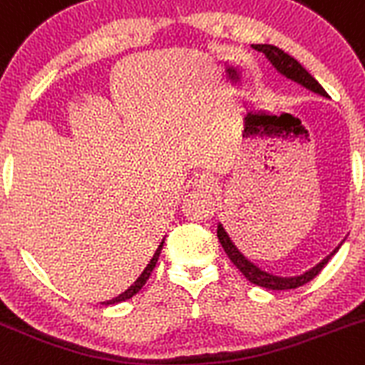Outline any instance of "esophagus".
<instances>
[{
    "label": "esophagus",
    "instance_id": "obj_1",
    "mask_svg": "<svg viewBox=\"0 0 365 365\" xmlns=\"http://www.w3.org/2000/svg\"><path fill=\"white\" fill-rule=\"evenodd\" d=\"M195 185L199 186V188L210 190V188H213V180L210 179V177H200V179L195 180Z\"/></svg>",
    "mask_w": 365,
    "mask_h": 365
}]
</instances>
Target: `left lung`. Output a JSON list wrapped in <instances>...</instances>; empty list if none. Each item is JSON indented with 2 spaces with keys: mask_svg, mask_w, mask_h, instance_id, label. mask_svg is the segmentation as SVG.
Listing matches in <instances>:
<instances>
[{
  "mask_svg": "<svg viewBox=\"0 0 365 365\" xmlns=\"http://www.w3.org/2000/svg\"><path fill=\"white\" fill-rule=\"evenodd\" d=\"M255 50L262 52L264 56L269 59V63H272V65L275 66V68L279 70L282 76H286L287 79H292V81L302 85L304 88L312 90V92L320 93V96L327 98L326 90L320 86V83L317 81L315 78H313L312 73L307 72V70L304 68V66L300 65V63L297 61L295 58H292L289 53H286L284 50H280L279 46L255 45ZM217 237H219V242L222 244L224 252H226V255L230 257V260L235 264L237 269H239V272L242 273V275L246 277L250 282L257 284V286H260V287H266V289H273V292H282V289H295V287L304 286L306 282L313 280L317 275H319L320 272H322V267L326 266L327 260L335 255L336 250H339V248H336L335 252L329 253V255H327L326 259L322 260V262L317 264L315 267H312V269L304 273V275H299V277H277V275H272V273L262 272V269H260V267H257L255 264L252 262V260L246 259V257H244L242 253L237 250L235 244L232 242V239L228 237V233L224 232L222 224H219V228H217Z\"/></svg>",
  "mask_w": 365,
  "mask_h": 365,
  "instance_id": "8db88e82",
  "label": "left lung"
}]
</instances>
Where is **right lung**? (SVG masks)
Here are the masks:
<instances>
[{
    "mask_svg": "<svg viewBox=\"0 0 365 365\" xmlns=\"http://www.w3.org/2000/svg\"><path fill=\"white\" fill-rule=\"evenodd\" d=\"M163 244H165V242H160V244H159V248H157V252L153 253L152 260H150V264H148V266L145 267V272L141 273V277H139V279H137L135 282H133L132 286H130L128 289H126L125 293H121V295H119V297H115V299H112V300H106V302H103V304H105V306H110V304L123 302V300H128V299H132V297L135 295V293H139V289H141V287L145 286V284H146V280H148V279H150V275H152L153 267H155L157 260H159L160 250H163Z\"/></svg>",
    "mask_w": 365,
    "mask_h": 365,
    "instance_id": "add662e5",
    "label": "right lung"
}]
</instances>
